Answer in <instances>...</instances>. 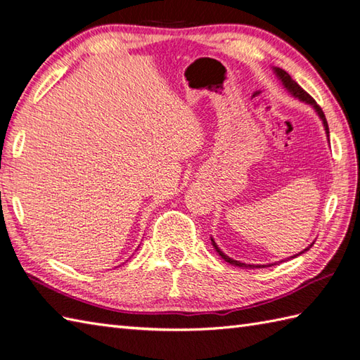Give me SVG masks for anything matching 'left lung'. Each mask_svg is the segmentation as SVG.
Listing matches in <instances>:
<instances>
[{
    "label": "left lung",
    "instance_id": "left-lung-1",
    "mask_svg": "<svg viewBox=\"0 0 360 360\" xmlns=\"http://www.w3.org/2000/svg\"><path fill=\"white\" fill-rule=\"evenodd\" d=\"M275 74L278 75V79L283 82V85H285V88L289 91L290 94L292 96H295V97H298L300 98V101H303V102H307V103H311L312 106H314V110L317 111V114L320 116V119H322V122H323V127H325V131H326V134L330 136V128H328V122H326V117H325V114H323V111H322V108H320V106L317 105V102L314 101V98H312L307 91H304L300 85H298V83L295 82V80H292V77H290V75L285 71V70H281V68H275ZM212 244H213V248L217 249V252L218 254L221 255V258L224 259V262H227V263H231V264H233V266H238V267H244V269H255V267H267V266H274V264H258V266H255V264H244V263H240V262H236V259H232V258H229L227 255H224L223 252H221V249L217 246V243L212 240ZM312 246V244H311ZM311 246L309 248H307L304 250H309L311 249ZM304 250H302L300 254H297V255H294V257H290V258H295V257H298V255H302Z\"/></svg>",
    "mask_w": 360,
    "mask_h": 360
}]
</instances>
